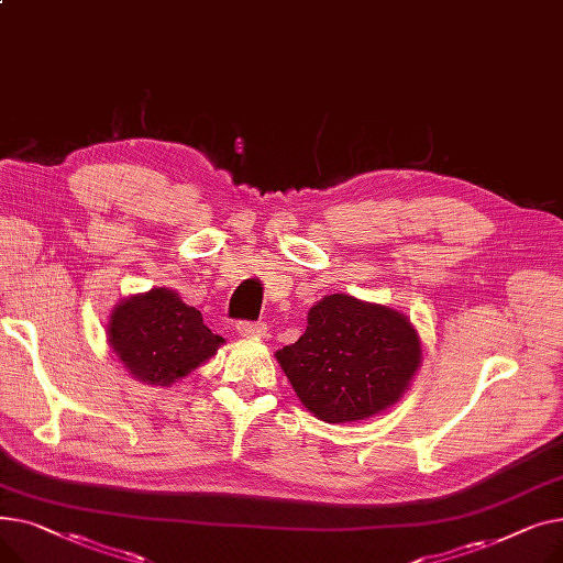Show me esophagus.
<instances>
[{
    "instance_id": "esophagus-1",
    "label": "esophagus",
    "mask_w": 563,
    "mask_h": 563,
    "mask_svg": "<svg viewBox=\"0 0 563 563\" xmlns=\"http://www.w3.org/2000/svg\"><path fill=\"white\" fill-rule=\"evenodd\" d=\"M236 333L242 338H264L266 323L264 321H240L236 323Z\"/></svg>"
}]
</instances>
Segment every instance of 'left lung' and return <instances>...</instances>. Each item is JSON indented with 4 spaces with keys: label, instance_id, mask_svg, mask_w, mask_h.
I'll list each match as a JSON object with an SVG mask.
<instances>
[{
    "label": "left lung",
    "instance_id": "obj_1",
    "mask_svg": "<svg viewBox=\"0 0 563 563\" xmlns=\"http://www.w3.org/2000/svg\"><path fill=\"white\" fill-rule=\"evenodd\" d=\"M276 361L314 418L344 424L401 399L420 367L422 344L406 314L331 294L310 308L306 333L276 351Z\"/></svg>",
    "mask_w": 563,
    "mask_h": 563
}]
</instances>
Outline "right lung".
Listing matches in <instances>:
<instances>
[{
	"label": "right lung",
	"instance_id": "right-lung-1",
	"mask_svg": "<svg viewBox=\"0 0 563 563\" xmlns=\"http://www.w3.org/2000/svg\"><path fill=\"white\" fill-rule=\"evenodd\" d=\"M107 340L134 378L162 388L210 361L225 342L205 327L200 310L168 287H153L118 303L107 323Z\"/></svg>",
	"mask_w": 563,
	"mask_h": 563
}]
</instances>
